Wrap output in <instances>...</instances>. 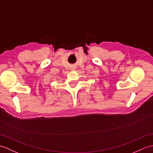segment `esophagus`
I'll use <instances>...</instances> for the list:
<instances>
[{
    "instance_id": "esophagus-1",
    "label": "esophagus",
    "mask_w": 153,
    "mask_h": 153,
    "mask_svg": "<svg viewBox=\"0 0 153 153\" xmlns=\"http://www.w3.org/2000/svg\"><path fill=\"white\" fill-rule=\"evenodd\" d=\"M71 70H75V68H74V67H72V68H71Z\"/></svg>"
}]
</instances>
